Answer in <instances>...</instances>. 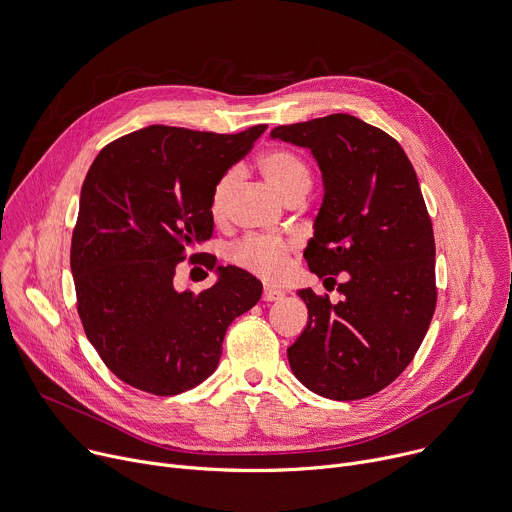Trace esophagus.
<instances>
[{
  "instance_id": "34e87169",
  "label": "esophagus",
  "mask_w": 512,
  "mask_h": 512,
  "mask_svg": "<svg viewBox=\"0 0 512 512\" xmlns=\"http://www.w3.org/2000/svg\"><path fill=\"white\" fill-rule=\"evenodd\" d=\"M282 298H284L282 290H275V288H265L263 290V300L265 302H277V300H282Z\"/></svg>"
}]
</instances>
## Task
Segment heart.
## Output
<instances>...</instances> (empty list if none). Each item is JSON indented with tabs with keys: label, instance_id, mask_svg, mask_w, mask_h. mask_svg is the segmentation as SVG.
I'll return each instance as SVG.
<instances>
[{
	"label": "heart",
	"instance_id": "b5f03b06",
	"mask_svg": "<svg viewBox=\"0 0 512 512\" xmlns=\"http://www.w3.org/2000/svg\"><path fill=\"white\" fill-rule=\"evenodd\" d=\"M259 169L263 177L273 185L284 200L304 196L310 190L312 175L308 165L292 151L271 149L259 157ZM239 173L235 169L226 171L214 185L210 196V212L216 220H224L228 214L232 192L237 188ZM292 245L277 237H249L230 249V261L259 275L265 280H275L288 267Z\"/></svg>",
	"mask_w": 512,
	"mask_h": 512
}]
</instances>
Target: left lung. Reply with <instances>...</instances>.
Returning <instances> with one entry per match:
<instances>
[{"mask_svg": "<svg viewBox=\"0 0 512 512\" xmlns=\"http://www.w3.org/2000/svg\"><path fill=\"white\" fill-rule=\"evenodd\" d=\"M271 138L308 149L322 175L304 251L310 271L345 273L337 304L298 290L308 322L288 349L290 367L324 398L371 396L412 361L437 304L435 237L421 185L390 134L349 114L277 126Z\"/></svg>", "mask_w": 512, "mask_h": 512, "instance_id": "8db88e82", "label": "left lung"}]
</instances>
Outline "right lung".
<instances>
[{"instance_id": "1", "label": "right lung", "mask_w": 512, "mask_h": 512, "mask_svg": "<svg viewBox=\"0 0 512 512\" xmlns=\"http://www.w3.org/2000/svg\"><path fill=\"white\" fill-rule=\"evenodd\" d=\"M265 124L239 134L147 126L100 151L79 198L71 243L77 312L116 378L157 396L214 374L228 324L261 298V282L214 265L216 282L177 292L175 265L210 239V196ZM196 257V255H194Z\"/></svg>"}]
</instances>
